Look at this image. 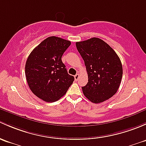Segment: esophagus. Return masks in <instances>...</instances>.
Wrapping results in <instances>:
<instances>
[{
	"instance_id": "obj_1",
	"label": "esophagus",
	"mask_w": 146,
	"mask_h": 146,
	"mask_svg": "<svg viewBox=\"0 0 146 146\" xmlns=\"http://www.w3.org/2000/svg\"><path fill=\"white\" fill-rule=\"evenodd\" d=\"M79 74H76L74 76L75 81H77L78 79H79Z\"/></svg>"
}]
</instances>
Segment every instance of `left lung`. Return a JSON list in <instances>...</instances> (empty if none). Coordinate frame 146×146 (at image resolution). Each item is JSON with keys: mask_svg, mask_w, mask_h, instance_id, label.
Listing matches in <instances>:
<instances>
[{"mask_svg": "<svg viewBox=\"0 0 146 146\" xmlns=\"http://www.w3.org/2000/svg\"><path fill=\"white\" fill-rule=\"evenodd\" d=\"M88 74V83L82 87L84 96L92 103H100L112 97L117 91L122 65L115 51L104 40L91 38L76 43Z\"/></svg>", "mask_w": 146, "mask_h": 146, "instance_id": "1", "label": "left lung"}]
</instances>
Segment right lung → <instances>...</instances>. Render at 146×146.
Returning <instances> with one entry per match:
<instances>
[{
	"label": "right lung",
	"mask_w": 146,
	"mask_h": 146,
	"mask_svg": "<svg viewBox=\"0 0 146 146\" xmlns=\"http://www.w3.org/2000/svg\"><path fill=\"white\" fill-rule=\"evenodd\" d=\"M70 44V40L48 37L31 51L27 60L25 75L29 86L44 101L59 100L74 80L62 61L63 53Z\"/></svg>",
	"instance_id": "1"
}]
</instances>
